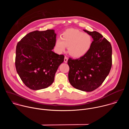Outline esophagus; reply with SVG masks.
<instances>
[{
  "mask_svg": "<svg viewBox=\"0 0 129 129\" xmlns=\"http://www.w3.org/2000/svg\"><path fill=\"white\" fill-rule=\"evenodd\" d=\"M64 61V62H65V63H67V61H68V58H67V57L65 56Z\"/></svg>",
  "mask_w": 129,
  "mask_h": 129,
  "instance_id": "obj_1",
  "label": "esophagus"
}]
</instances>
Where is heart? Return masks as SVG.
Returning a JSON list of instances; mask_svg holds the SVG:
<instances>
[{
  "label": "heart",
  "instance_id": "b5f03b06",
  "mask_svg": "<svg viewBox=\"0 0 129 129\" xmlns=\"http://www.w3.org/2000/svg\"><path fill=\"white\" fill-rule=\"evenodd\" d=\"M92 38L90 35L77 29H68L58 38L56 47L59 52L65 51L68 47L69 54L73 57L80 58L85 55L90 49Z\"/></svg>",
  "mask_w": 129,
  "mask_h": 129
}]
</instances>
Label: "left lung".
<instances>
[{
	"instance_id": "8db88e82",
	"label": "left lung",
	"mask_w": 129,
	"mask_h": 129,
	"mask_svg": "<svg viewBox=\"0 0 129 129\" xmlns=\"http://www.w3.org/2000/svg\"><path fill=\"white\" fill-rule=\"evenodd\" d=\"M84 30L93 41L83 56L77 59L69 58L68 80L74 88L90 92L99 88L109 75L112 64V49L111 43L99 32Z\"/></svg>"
}]
</instances>
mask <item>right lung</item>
<instances>
[{"mask_svg":"<svg viewBox=\"0 0 129 129\" xmlns=\"http://www.w3.org/2000/svg\"><path fill=\"white\" fill-rule=\"evenodd\" d=\"M54 30H35L17 43L15 66L21 80L32 90L44 89L54 81L55 73L64 61L63 54L52 51L56 42Z\"/></svg>","mask_w":129,"mask_h":129,"instance_id":"right-lung-1","label":"right lung"}]
</instances>
